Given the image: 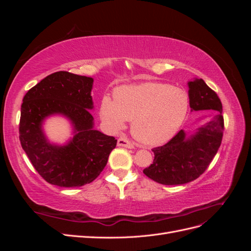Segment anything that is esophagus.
I'll use <instances>...</instances> for the list:
<instances>
[{
  "label": "esophagus",
  "mask_w": 251,
  "mask_h": 251,
  "mask_svg": "<svg viewBox=\"0 0 251 251\" xmlns=\"http://www.w3.org/2000/svg\"><path fill=\"white\" fill-rule=\"evenodd\" d=\"M117 146L118 147H123V148H126V149H134V144L126 138H123L120 137L117 140Z\"/></svg>",
  "instance_id": "obj_1"
}]
</instances>
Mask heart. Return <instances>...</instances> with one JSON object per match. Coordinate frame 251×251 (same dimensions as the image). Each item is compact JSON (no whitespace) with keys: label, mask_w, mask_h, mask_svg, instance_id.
I'll use <instances>...</instances> for the list:
<instances>
[{"label":"heart","mask_w":251,"mask_h":251,"mask_svg":"<svg viewBox=\"0 0 251 251\" xmlns=\"http://www.w3.org/2000/svg\"><path fill=\"white\" fill-rule=\"evenodd\" d=\"M189 107L184 90L162 82L126 85L114 91V100L104 96L100 117L112 130L132 121L134 137L148 146L169 141L184 123Z\"/></svg>","instance_id":"1"}]
</instances>
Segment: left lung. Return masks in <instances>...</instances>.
I'll use <instances>...</instances> for the list:
<instances>
[{
	"label": "left lung",
	"mask_w": 251,
	"mask_h": 251,
	"mask_svg": "<svg viewBox=\"0 0 251 251\" xmlns=\"http://www.w3.org/2000/svg\"><path fill=\"white\" fill-rule=\"evenodd\" d=\"M192 111H216L206 124L194 134L183 130L162 147L155 148L154 161L143 173L150 179L164 185H180L202 175L221 146L224 130L222 103L215 91L202 78L187 82Z\"/></svg>",
	"instance_id": "8db88e82"
}]
</instances>
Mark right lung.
<instances>
[{
	"label": "right lung",
	"mask_w": 251,
	"mask_h": 251,
	"mask_svg": "<svg viewBox=\"0 0 251 251\" xmlns=\"http://www.w3.org/2000/svg\"><path fill=\"white\" fill-rule=\"evenodd\" d=\"M93 78L59 71L48 75L23 98L20 141L36 172L48 183L78 187L91 183L107 165L117 140L94 128ZM62 115L72 123L74 137L64 146L51 144L43 121Z\"/></svg>",
	"instance_id": "1"
}]
</instances>
